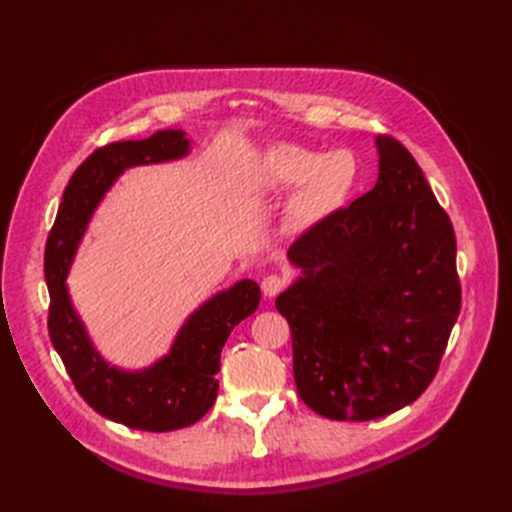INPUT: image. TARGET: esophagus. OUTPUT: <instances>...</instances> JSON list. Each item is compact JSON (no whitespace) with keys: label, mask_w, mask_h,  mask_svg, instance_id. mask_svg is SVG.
<instances>
[{"label":"esophagus","mask_w":512,"mask_h":512,"mask_svg":"<svg viewBox=\"0 0 512 512\" xmlns=\"http://www.w3.org/2000/svg\"><path fill=\"white\" fill-rule=\"evenodd\" d=\"M284 288H286V280L282 275H267L265 280H262V294L269 299L277 297Z\"/></svg>","instance_id":"1"}]
</instances>
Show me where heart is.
<instances>
[{
  "mask_svg": "<svg viewBox=\"0 0 512 512\" xmlns=\"http://www.w3.org/2000/svg\"><path fill=\"white\" fill-rule=\"evenodd\" d=\"M267 183L275 190L299 188L288 220L314 224L344 205L354 188L356 162L348 151H316L299 145L275 147L265 162Z\"/></svg>",
  "mask_w": 512,
  "mask_h": 512,
  "instance_id": "b5f03b06",
  "label": "heart"
}]
</instances>
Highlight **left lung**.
<instances>
[{"mask_svg":"<svg viewBox=\"0 0 512 512\" xmlns=\"http://www.w3.org/2000/svg\"><path fill=\"white\" fill-rule=\"evenodd\" d=\"M376 147V185L290 245L303 275L275 299L299 397L333 421H374L421 397L461 309L451 218L397 138Z\"/></svg>","mask_w":512,"mask_h":512,"instance_id":"1","label":"left lung"}]
</instances>
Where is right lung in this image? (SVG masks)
<instances>
[{"mask_svg":"<svg viewBox=\"0 0 512 512\" xmlns=\"http://www.w3.org/2000/svg\"><path fill=\"white\" fill-rule=\"evenodd\" d=\"M190 151L181 130H160L145 141H119L96 149L70 177L46 239L44 277L49 286V335L76 391L98 414L132 429L175 431L203 418L218 397L220 354L230 331L256 312L260 288L241 280L218 292L183 324L173 348L143 371L108 365L91 346L68 297L66 275L91 213L130 166L179 160Z\"/></svg>","mask_w":512,"mask_h":512,"instance_id":"right-lung-1","label":"right lung"}]
</instances>
